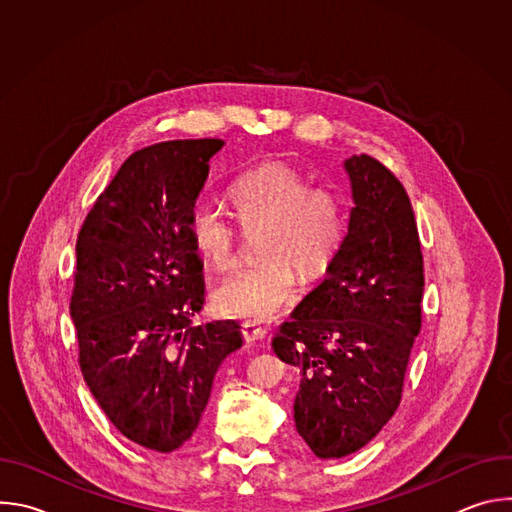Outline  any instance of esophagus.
Instances as JSON below:
<instances>
[{
	"instance_id": "esophagus-1",
	"label": "esophagus",
	"mask_w": 512,
	"mask_h": 512,
	"mask_svg": "<svg viewBox=\"0 0 512 512\" xmlns=\"http://www.w3.org/2000/svg\"><path fill=\"white\" fill-rule=\"evenodd\" d=\"M241 334H243L245 342H257L265 336V330L255 322H243L241 324Z\"/></svg>"
}]
</instances>
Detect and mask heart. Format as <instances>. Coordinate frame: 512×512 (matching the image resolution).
Returning <instances> with one entry per match:
<instances>
[{"label":"heart","instance_id":"obj_1","mask_svg":"<svg viewBox=\"0 0 512 512\" xmlns=\"http://www.w3.org/2000/svg\"><path fill=\"white\" fill-rule=\"evenodd\" d=\"M237 221L247 233H261L257 265L243 267L214 287L218 314L267 322L296 298L300 273L322 277L346 239V206L338 192L312 186L285 162H263L239 176L229 190ZM186 231L194 251L212 267L233 265L241 241L239 227L206 200L188 210Z\"/></svg>","mask_w":512,"mask_h":512}]
</instances>
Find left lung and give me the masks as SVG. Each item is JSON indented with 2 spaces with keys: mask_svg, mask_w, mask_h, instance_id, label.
Listing matches in <instances>:
<instances>
[{
  "mask_svg": "<svg viewBox=\"0 0 512 512\" xmlns=\"http://www.w3.org/2000/svg\"><path fill=\"white\" fill-rule=\"evenodd\" d=\"M344 168L354 200L344 245L273 338L302 377L296 429L324 460L367 446L393 417L421 328L423 255L409 196L367 154Z\"/></svg>",
  "mask_w": 512,
  "mask_h": 512,
  "instance_id": "obj_1",
  "label": "left lung"
}]
</instances>
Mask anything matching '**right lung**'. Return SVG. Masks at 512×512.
Here are the masks:
<instances>
[{
	"mask_svg": "<svg viewBox=\"0 0 512 512\" xmlns=\"http://www.w3.org/2000/svg\"><path fill=\"white\" fill-rule=\"evenodd\" d=\"M223 145L206 137L137 150L77 239L70 316L83 377L127 440L162 454L190 440L218 367L243 344L235 320L190 326L204 279L188 210Z\"/></svg>",
	"mask_w": 512,
	"mask_h": 512,
	"instance_id": "right-lung-1",
	"label": "right lung"
}]
</instances>
